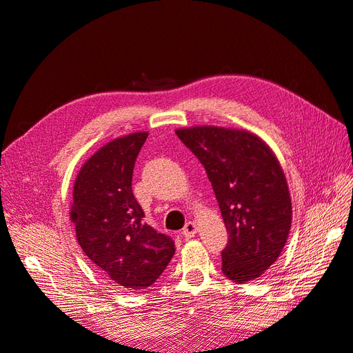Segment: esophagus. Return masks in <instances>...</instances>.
<instances>
[{"label":"esophagus","instance_id":"obj_1","mask_svg":"<svg viewBox=\"0 0 353 353\" xmlns=\"http://www.w3.org/2000/svg\"><path fill=\"white\" fill-rule=\"evenodd\" d=\"M196 232H197L196 223L194 222H187L185 227L183 228V232H181V234H183L184 239H191V237L196 236Z\"/></svg>","mask_w":353,"mask_h":353}]
</instances>
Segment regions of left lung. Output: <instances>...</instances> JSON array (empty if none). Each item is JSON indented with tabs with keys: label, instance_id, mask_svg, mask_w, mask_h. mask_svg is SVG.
I'll return each instance as SVG.
<instances>
[{
	"label": "left lung",
	"instance_id": "1",
	"mask_svg": "<svg viewBox=\"0 0 353 353\" xmlns=\"http://www.w3.org/2000/svg\"><path fill=\"white\" fill-rule=\"evenodd\" d=\"M205 166L228 232L222 272L239 284L258 279L279 258L292 227V200L271 148L248 131L218 126L178 130Z\"/></svg>",
	"mask_w": 353,
	"mask_h": 353
}]
</instances>
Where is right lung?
<instances>
[{
	"instance_id": "add662e5",
	"label": "right lung",
	"mask_w": 353,
	"mask_h": 353,
	"mask_svg": "<svg viewBox=\"0 0 353 353\" xmlns=\"http://www.w3.org/2000/svg\"><path fill=\"white\" fill-rule=\"evenodd\" d=\"M147 132L116 138L81 168L70 218L81 249L121 288L150 287L175 253V243L144 222L132 172Z\"/></svg>"
}]
</instances>
